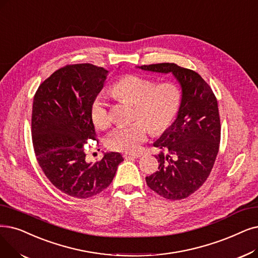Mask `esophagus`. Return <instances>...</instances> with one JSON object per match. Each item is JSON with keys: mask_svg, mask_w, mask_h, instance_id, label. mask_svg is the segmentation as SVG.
<instances>
[{"mask_svg": "<svg viewBox=\"0 0 258 258\" xmlns=\"http://www.w3.org/2000/svg\"><path fill=\"white\" fill-rule=\"evenodd\" d=\"M124 159H135V158H139L140 155L139 154H130V153H125L123 155Z\"/></svg>", "mask_w": 258, "mask_h": 258, "instance_id": "1", "label": "esophagus"}]
</instances>
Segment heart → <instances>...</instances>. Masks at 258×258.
I'll return each mask as SVG.
<instances>
[{"instance_id":"b5f03b06","label":"heart","mask_w":258,"mask_h":258,"mask_svg":"<svg viewBox=\"0 0 258 258\" xmlns=\"http://www.w3.org/2000/svg\"><path fill=\"white\" fill-rule=\"evenodd\" d=\"M109 92L116 99L135 104L134 119L136 121L116 127L106 138L107 148L116 152L136 153L148 139L151 130L160 134L171 126L181 104L180 89L175 83L157 84L155 80L139 75L121 77L111 85ZM91 118L101 130L110 125L109 105L101 94L93 100Z\"/></svg>"}]
</instances>
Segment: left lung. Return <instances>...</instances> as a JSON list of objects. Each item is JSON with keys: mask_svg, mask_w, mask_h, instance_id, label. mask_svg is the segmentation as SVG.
<instances>
[{"mask_svg": "<svg viewBox=\"0 0 258 258\" xmlns=\"http://www.w3.org/2000/svg\"><path fill=\"white\" fill-rule=\"evenodd\" d=\"M137 67L154 73H171L181 86L177 118L153 144L162 150L156 156L158 171L145 178V181L165 199H184L206 182L216 160L220 142L217 99L209 84L192 70L175 63Z\"/></svg>", "mask_w": 258, "mask_h": 258, "instance_id": "1", "label": "left lung"}]
</instances>
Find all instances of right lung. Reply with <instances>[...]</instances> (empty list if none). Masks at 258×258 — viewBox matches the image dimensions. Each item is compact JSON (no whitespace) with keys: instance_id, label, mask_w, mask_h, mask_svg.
I'll return each instance as SVG.
<instances>
[{"instance_id":"1","label":"right lung","mask_w":258,"mask_h":258,"mask_svg":"<svg viewBox=\"0 0 258 258\" xmlns=\"http://www.w3.org/2000/svg\"><path fill=\"white\" fill-rule=\"evenodd\" d=\"M108 72L89 63L66 65L42 82L33 97L31 134L42 171L58 189L85 199L113 181L121 154L105 153L95 163L85 160L84 145L97 140L91 105Z\"/></svg>"}]
</instances>
